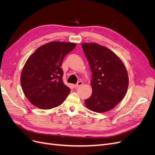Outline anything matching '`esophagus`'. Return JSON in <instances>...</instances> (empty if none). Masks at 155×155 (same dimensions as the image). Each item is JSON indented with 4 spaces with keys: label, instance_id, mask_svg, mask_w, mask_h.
<instances>
[{
    "label": "esophagus",
    "instance_id": "obj_1",
    "mask_svg": "<svg viewBox=\"0 0 155 155\" xmlns=\"http://www.w3.org/2000/svg\"><path fill=\"white\" fill-rule=\"evenodd\" d=\"M83 83L82 81H79V82L76 84V85H74V87L76 88H77L78 87H80V86H81V85H83Z\"/></svg>",
    "mask_w": 155,
    "mask_h": 155
}]
</instances>
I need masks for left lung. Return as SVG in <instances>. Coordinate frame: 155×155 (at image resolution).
I'll return each mask as SVG.
<instances>
[{
  "mask_svg": "<svg viewBox=\"0 0 155 155\" xmlns=\"http://www.w3.org/2000/svg\"><path fill=\"white\" fill-rule=\"evenodd\" d=\"M82 48L92 71L91 96L85 100L89 110L109 111L125 97L129 77L124 63L113 51L96 43H83Z\"/></svg>",
  "mask_w": 155,
  "mask_h": 155,
  "instance_id": "8db88e82",
  "label": "left lung"
}]
</instances>
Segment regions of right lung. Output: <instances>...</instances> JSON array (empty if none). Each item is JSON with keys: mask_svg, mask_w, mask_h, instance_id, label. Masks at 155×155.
Listing matches in <instances>:
<instances>
[{"mask_svg": "<svg viewBox=\"0 0 155 155\" xmlns=\"http://www.w3.org/2000/svg\"><path fill=\"white\" fill-rule=\"evenodd\" d=\"M76 46L74 43L50 42L41 46L27 59L21 84L32 105L41 109H51L66 99L70 89L63 83L61 67L65 56Z\"/></svg>", "mask_w": 155, "mask_h": 155, "instance_id": "obj_1", "label": "right lung"}]
</instances>
